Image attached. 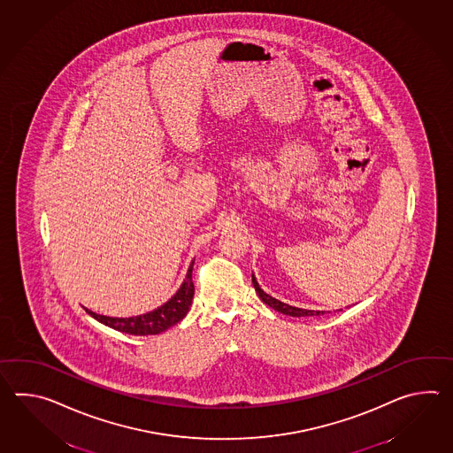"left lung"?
<instances>
[{
	"instance_id": "1",
	"label": "left lung",
	"mask_w": 453,
	"mask_h": 453,
	"mask_svg": "<svg viewBox=\"0 0 453 453\" xmlns=\"http://www.w3.org/2000/svg\"><path fill=\"white\" fill-rule=\"evenodd\" d=\"M251 282H253V288H255V291L258 294V297L262 299L266 305H270L272 309L274 311H278V312L284 313V315H291V317H313V315H323L325 312H317V311H305V309H297V307H291V305H288V303H284V302L278 301V299H274L272 296H268L266 292H263L262 288L258 286V282L255 280V276H251Z\"/></svg>"
}]
</instances>
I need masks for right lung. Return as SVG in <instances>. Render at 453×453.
I'll use <instances>...</instances> for the list:
<instances>
[{
    "instance_id": "right-lung-1",
    "label": "right lung",
    "mask_w": 453,
    "mask_h": 453,
    "mask_svg": "<svg viewBox=\"0 0 453 453\" xmlns=\"http://www.w3.org/2000/svg\"><path fill=\"white\" fill-rule=\"evenodd\" d=\"M191 270H193V262H191L187 278L177 294L172 297L171 301L165 302L164 305L152 312L138 315V317H130V319H113V317L97 315L88 309H86V312L94 317L97 322L104 323L117 332L140 334V336L141 334L142 336L144 334H159L180 322L190 309L191 299L195 294V286L191 281Z\"/></svg>"
}]
</instances>
